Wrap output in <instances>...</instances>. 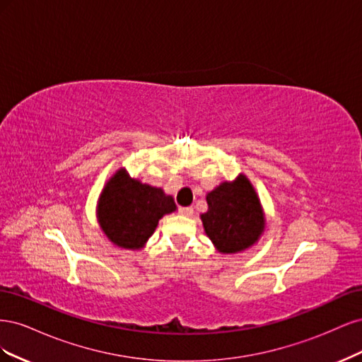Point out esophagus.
Returning a JSON list of instances; mask_svg holds the SVG:
<instances>
[{"label":"esophagus","mask_w":362,"mask_h":362,"mask_svg":"<svg viewBox=\"0 0 362 362\" xmlns=\"http://www.w3.org/2000/svg\"><path fill=\"white\" fill-rule=\"evenodd\" d=\"M180 214L185 216V217H190L193 216V208L192 206H180Z\"/></svg>","instance_id":"1"}]
</instances>
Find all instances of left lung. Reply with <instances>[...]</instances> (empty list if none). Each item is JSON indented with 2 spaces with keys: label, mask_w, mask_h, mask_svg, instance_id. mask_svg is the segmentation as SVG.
Returning a JSON list of instances; mask_svg holds the SVG:
<instances>
[{
  "label": "left lung",
  "mask_w": 362,
  "mask_h": 362,
  "mask_svg": "<svg viewBox=\"0 0 362 362\" xmlns=\"http://www.w3.org/2000/svg\"><path fill=\"white\" fill-rule=\"evenodd\" d=\"M208 210L201 214L205 234L222 254H235L258 242L264 231V214L254 185L238 175L206 194Z\"/></svg>",
  "instance_id": "8db88e82"
}]
</instances>
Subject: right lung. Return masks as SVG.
Masks as SVG:
<instances>
[{"instance_id":"right-lung-1","label":"right lung","mask_w":362,"mask_h":362,"mask_svg":"<svg viewBox=\"0 0 362 362\" xmlns=\"http://www.w3.org/2000/svg\"><path fill=\"white\" fill-rule=\"evenodd\" d=\"M175 210L172 196L129 178L125 169H119L98 201V222L116 246L140 249L154 234L160 218Z\"/></svg>"}]
</instances>
